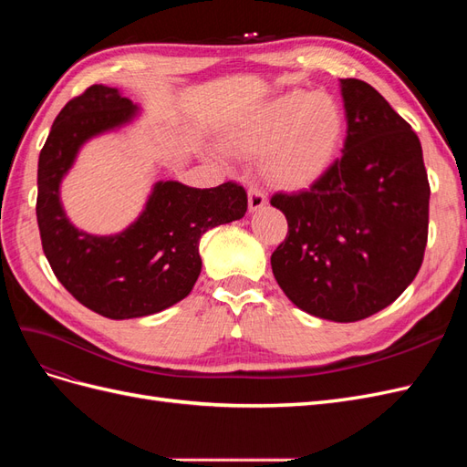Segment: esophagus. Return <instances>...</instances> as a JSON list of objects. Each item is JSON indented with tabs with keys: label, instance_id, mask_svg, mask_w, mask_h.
Segmentation results:
<instances>
[{
	"label": "esophagus",
	"instance_id": "obj_1",
	"mask_svg": "<svg viewBox=\"0 0 467 467\" xmlns=\"http://www.w3.org/2000/svg\"><path fill=\"white\" fill-rule=\"evenodd\" d=\"M247 199H249V212H257L266 204V194L259 187H249Z\"/></svg>",
	"mask_w": 467,
	"mask_h": 467
}]
</instances>
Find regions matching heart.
Wrapping results in <instances>:
<instances>
[{
    "label": "heart",
    "mask_w": 467,
    "mask_h": 467,
    "mask_svg": "<svg viewBox=\"0 0 467 467\" xmlns=\"http://www.w3.org/2000/svg\"><path fill=\"white\" fill-rule=\"evenodd\" d=\"M345 130V110L333 95L294 89L239 120L225 144L237 153H263L265 177L280 189L300 191L331 167Z\"/></svg>",
    "instance_id": "1"
}]
</instances>
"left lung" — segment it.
<instances>
[{"mask_svg":"<svg viewBox=\"0 0 467 467\" xmlns=\"http://www.w3.org/2000/svg\"><path fill=\"white\" fill-rule=\"evenodd\" d=\"M343 155L307 191L271 204L288 234L273 275L309 316L350 323L378 314L411 285L429 235L431 187L417 134L372 86L341 79Z\"/></svg>","mask_w":467,"mask_h":467,"instance_id":"1","label":"left lung"}]
</instances>
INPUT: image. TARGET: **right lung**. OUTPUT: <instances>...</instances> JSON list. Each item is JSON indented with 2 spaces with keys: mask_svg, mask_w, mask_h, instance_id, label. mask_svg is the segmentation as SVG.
<instances>
[{
  "mask_svg": "<svg viewBox=\"0 0 467 467\" xmlns=\"http://www.w3.org/2000/svg\"><path fill=\"white\" fill-rule=\"evenodd\" d=\"M136 115L138 107L119 89L91 86L60 110L38 158L42 251L62 286L109 319L151 316L187 298L202 268V234L247 212V192L234 181L214 189L160 181L142 214L120 234L78 230L60 202L64 175L88 140L120 129Z\"/></svg>",
  "mask_w": 467,
  "mask_h": 467,
  "instance_id": "right-lung-1",
  "label": "right lung"
}]
</instances>
